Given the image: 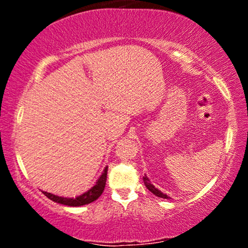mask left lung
<instances>
[{"label":"left lung","mask_w":248,"mask_h":248,"mask_svg":"<svg viewBox=\"0 0 248 248\" xmlns=\"http://www.w3.org/2000/svg\"><path fill=\"white\" fill-rule=\"evenodd\" d=\"M143 182H144V186H147V189L149 190L150 192H153L154 195H155V196H157V197H161V198H169V197H168L167 195H164L163 192H161L160 190H158V189H156V187L154 186L152 183H150L149 178H148L147 176H144V177H143Z\"/></svg>","instance_id":"left-lung-1"}]
</instances>
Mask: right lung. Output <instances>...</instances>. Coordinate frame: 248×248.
<instances>
[{
    "mask_svg": "<svg viewBox=\"0 0 248 248\" xmlns=\"http://www.w3.org/2000/svg\"><path fill=\"white\" fill-rule=\"evenodd\" d=\"M107 169L108 167L105 168L104 172L100 176V178L98 179V182L95 183V186L93 187H91L88 191H86L82 195L78 196L76 198H66V197H59V196L52 195V193L43 191L45 196L47 198L51 199V201L56 202V203L62 204V205H69V206H81V205H86V204L92 203L94 202L101 196V193L104 192L105 186H106V179H107Z\"/></svg>",
    "mask_w": 248,
    "mask_h": 248,
    "instance_id": "add662e5",
    "label": "right lung"
}]
</instances>
